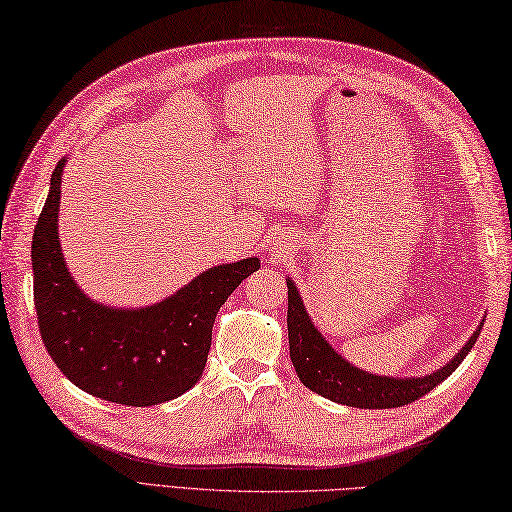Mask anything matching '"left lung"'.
I'll list each match as a JSON object with an SVG mask.
<instances>
[{"label":"left lung","instance_id":"8db88e82","mask_svg":"<svg viewBox=\"0 0 512 512\" xmlns=\"http://www.w3.org/2000/svg\"><path fill=\"white\" fill-rule=\"evenodd\" d=\"M288 284V343H290V361L297 369V376L303 385L312 389L314 394L330 398L332 402L358 409H394L409 405V402L422 398L424 394L440 385L444 378H449L458 365L464 361V356L471 352L480 328L462 350L455 354L451 361L436 369L427 376H411V378H391V376H376L372 372L347 363L341 354H336L334 347L323 339L321 332L314 328L306 306L299 297L297 286L292 279H286Z\"/></svg>","mask_w":512,"mask_h":512}]
</instances>
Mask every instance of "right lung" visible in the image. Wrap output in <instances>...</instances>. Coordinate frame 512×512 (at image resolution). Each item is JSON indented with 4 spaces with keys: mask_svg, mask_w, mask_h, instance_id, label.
Returning <instances> with one entry per match:
<instances>
[{
    "mask_svg": "<svg viewBox=\"0 0 512 512\" xmlns=\"http://www.w3.org/2000/svg\"><path fill=\"white\" fill-rule=\"evenodd\" d=\"M63 165L65 158L52 171L30 250L43 345L70 383L101 400L151 407L182 396L202 378L217 310L259 259L213 266L147 308L96 303L63 262L57 231Z\"/></svg>",
    "mask_w": 512,
    "mask_h": 512,
    "instance_id": "1",
    "label": "right lung"
}]
</instances>
